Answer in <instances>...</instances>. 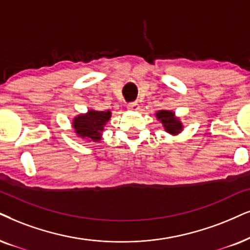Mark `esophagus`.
Wrapping results in <instances>:
<instances>
[{
  "label": "esophagus",
  "mask_w": 250,
  "mask_h": 250,
  "mask_svg": "<svg viewBox=\"0 0 250 250\" xmlns=\"http://www.w3.org/2000/svg\"><path fill=\"white\" fill-rule=\"evenodd\" d=\"M128 109L129 110H134V112H137L138 109H140V105H138V103L137 102H135V103H130V104H128Z\"/></svg>",
  "instance_id": "1"
}]
</instances>
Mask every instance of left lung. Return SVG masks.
I'll return each instance as SVG.
<instances>
[{
  "label": "left lung",
  "mask_w": 250,
  "mask_h": 250,
  "mask_svg": "<svg viewBox=\"0 0 250 250\" xmlns=\"http://www.w3.org/2000/svg\"><path fill=\"white\" fill-rule=\"evenodd\" d=\"M156 118L158 121L162 123L165 131L168 132L169 135H179L183 130V125L181 120L175 115V113L173 110H158L156 113Z\"/></svg>",
  "instance_id": "1"
}]
</instances>
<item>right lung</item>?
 <instances>
[{
    "mask_svg": "<svg viewBox=\"0 0 250 250\" xmlns=\"http://www.w3.org/2000/svg\"><path fill=\"white\" fill-rule=\"evenodd\" d=\"M112 113L109 110L88 109L86 113L76 115L72 119V128L78 137L85 141L98 143L103 137L106 123L109 121Z\"/></svg>",
    "mask_w": 250,
    "mask_h": 250,
    "instance_id": "right-lung-1",
    "label": "right lung"
}]
</instances>
